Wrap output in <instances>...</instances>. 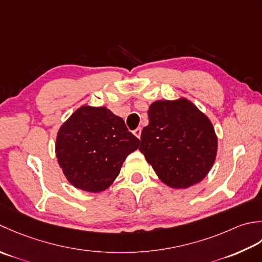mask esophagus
<instances>
[{
  "label": "esophagus",
  "mask_w": 262,
  "mask_h": 262,
  "mask_svg": "<svg viewBox=\"0 0 262 262\" xmlns=\"http://www.w3.org/2000/svg\"><path fill=\"white\" fill-rule=\"evenodd\" d=\"M133 135H135L138 139H140V137H141V127H137V129L133 131Z\"/></svg>",
  "instance_id": "34e87169"
}]
</instances>
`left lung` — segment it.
Wrapping results in <instances>:
<instances>
[{"label": "left lung", "instance_id": "left-lung-1", "mask_svg": "<svg viewBox=\"0 0 262 262\" xmlns=\"http://www.w3.org/2000/svg\"><path fill=\"white\" fill-rule=\"evenodd\" d=\"M140 150L164 184L188 189L215 163L218 138L211 121L191 100H156L148 110Z\"/></svg>", "mask_w": 262, "mask_h": 262}]
</instances>
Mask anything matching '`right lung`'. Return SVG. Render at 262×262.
<instances>
[{"label": "right lung", "instance_id": "1", "mask_svg": "<svg viewBox=\"0 0 262 262\" xmlns=\"http://www.w3.org/2000/svg\"><path fill=\"white\" fill-rule=\"evenodd\" d=\"M139 142L107 107L82 105L58 129L55 154L69 183L98 193L113 184Z\"/></svg>", "mask_w": 262, "mask_h": 262}]
</instances>
